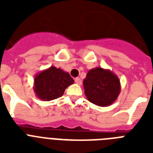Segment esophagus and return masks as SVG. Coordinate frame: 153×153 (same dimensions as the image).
Listing matches in <instances>:
<instances>
[{
  "label": "esophagus",
  "instance_id": "obj_1",
  "mask_svg": "<svg viewBox=\"0 0 153 153\" xmlns=\"http://www.w3.org/2000/svg\"><path fill=\"white\" fill-rule=\"evenodd\" d=\"M74 81H75V82L77 84H79V85H81L82 84V80L80 78H76V79H74Z\"/></svg>",
  "mask_w": 153,
  "mask_h": 153
}]
</instances>
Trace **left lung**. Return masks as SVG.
Segmentation results:
<instances>
[{"instance_id":"8db88e82","label":"left lung","mask_w":153,"mask_h":153,"mask_svg":"<svg viewBox=\"0 0 153 153\" xmlns=\"http://www.w3.org/2000/svg\"><path fill=\"white\" fill-rule=\"evenodd\" d=\"M86 98L98 106H109L118 97L121 83L117 74L110 70L95 67L90 70L83 80Z\"/></svg>"}]
</instances>
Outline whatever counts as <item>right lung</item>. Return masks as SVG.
<instances>
[{"label": "right lung", "instance_id": "right-lung-1", "mask_svg": "<svg viewBox=\"0 0 153 153\" xmlns=\"http://www.w3.org/2000/svg\"><path fill=\"white\" fill-rule=\"evenodd\" d=\"M74 83L68 72L51 66L36 74L34 89L37 98L43 101H51L62 96L65 90Z\"/></svg>", "mask_w": 153, "mask_h": 153}]
</instances>
